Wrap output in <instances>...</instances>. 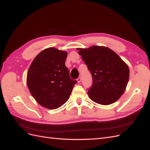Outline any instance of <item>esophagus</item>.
<instances>
[{
  "instance_id": "obj_1",
  "label": "esophagus",
  "mask_w": 150,
  "mask_h": 150,
  "mask_svg": "<svg viewBox=\"0 0 150 150\" xmlns=\"http://www.w3.org/2000/svg\"><path fill=\"white\" fill-rule=\"evenodd\" d=\"M77 82H78V83H80L81 81V77H79V78L77 79Z\"/></svg>"
}]
</instances>
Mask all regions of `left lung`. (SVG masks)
I'll list each match as a JSON object with an SVG mask.
<instances>
[{"mask_svg":"<svg viewBox=\"0 0 150 150\" xmlns=\"http://www.w3.org/2000/svg\"><path fill=\"white\" fill-rule=\"evenodd\" d=\"M93 78L88 94L93 102L109 105L121 97L128 84V65L113 50L105 46L77 48Z\"/></svg>","mask_w":150,"mask_h":150,"instance_id":"obj_1","label":"left lung"}]
</instances>
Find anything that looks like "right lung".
<instances>
[{"label": "right lung", "instance_id": "add662e5", "mask_svg": "<svg viewBox=\"0 0 150 150\" xmlns=\"http://www.w3.org/2000/svg\"><path fill=\"white\" fill-rule=\"evenodd\" d=\"M67 56L65 51L48 47L38 54L28 71L27 85L31 94L47 109L55 110L62 106L77 82L69 77L65 66Z\"/></svg>", "mask_w": 150, "mask_h": 150}]
</instances>
